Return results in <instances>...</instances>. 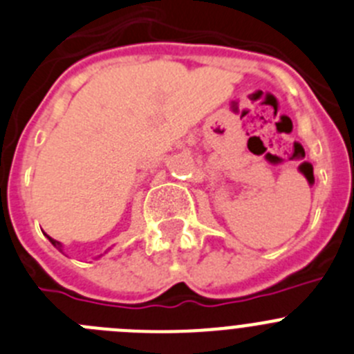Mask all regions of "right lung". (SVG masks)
<instances>
[{
  "instance_id": "obj_1",
  "label": "right lung",
  "mask_w": 354,
  "mask_h": 354,
  "mask_svg": "<svg viewBox=\"0 0 354 354\" xmlns=\"http://www.w3.org/2000/svg\"><path fill=\"white\" fill-rule=\"evenodd\" d=\"M48 241L52 242V245H54V248H57V249H59V251H61V244H59V242L54 241V239H50V236H48Z\"/></svg>"
}]
</instances>
